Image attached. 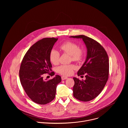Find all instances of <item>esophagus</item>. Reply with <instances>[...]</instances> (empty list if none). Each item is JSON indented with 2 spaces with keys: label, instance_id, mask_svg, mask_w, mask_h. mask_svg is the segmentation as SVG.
<instances>
[{
  "label": "esophagus",
  "instance_id": "1",
  "mask_svg": "<svg viewBox=\"0 0 128 128\" xmlns=\"http://www.w3.org/2000/svg\"><path fill=\"white\" fill-rule=\"evenodd\" d=\"M68 78V77H67L66 76H62V80H66V79H67Z\"/></svg>",
  "mask_w": 128,
  "mask_h": 128
}]
</instances>
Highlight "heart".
<instances>
[{"instance_id": "heart-1", "label": "heart", "mask_w": 128, "mask_h": 128, "mask_svg": "<svg viewBox=\"0 0 128 128\" xmlns=\"http://www.w3.org/2000/svg\"><path fill=\"white\" fill-rule=\"evenodd\" d=\"M60 48L64 52L70 55L71 60L73 61H79L83 56L82 50L78 48L75 43L72 42L68 41L64 42L60 46ZM59 57L60 54L57 51L55 50H51L49 58L52 64L56 65L58 63ZM74 68V66L73 65L63 64L56 68V72L62 75L68 76L72 73Z\"/></svg>"}]
</instances>
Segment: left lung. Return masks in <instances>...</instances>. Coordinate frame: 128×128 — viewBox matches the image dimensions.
Returning <instances> with one entry per match:
<instances>
[{"mask_svg":"<svg viewBox=\"0 0 128 128\" xmlns=\"http://www.w3.org/2000/svg\"><path fill=\"white\" fill-rule=\"evenodd\" d=\"M70 38L82 39L87 48L86 60L77 72L78 76L85 75L81 81L73 77V96L76 99L88 102L96 98L104 88L108 78L109 59L104 47L97 41L83 35Z\"/></svg>","mask_w":128,"mask_h":128,"instance_id":"left-lung-1","label":"left lung"}]
</instances>
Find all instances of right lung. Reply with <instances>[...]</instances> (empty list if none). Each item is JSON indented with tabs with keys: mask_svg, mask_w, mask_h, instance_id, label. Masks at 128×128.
Returning a JSON list of instances; mask_svg holds the SVG:
<instances>
[{
	"mask_svg": "<svg viewBox=\"0 0 128 128\" xmlns=\"http://www.w3.org/2000/svg\"><path fill=\"white\" fill-rule=\"evenodd\" d=\"M57 40L55 38L39 40L28 49L20 64L19 77L22 86L28 97L39 104H46L54 99L56 86L62 81L58 75L51 80L43 79L44 74L52 71L49 56ZM50 74L53 76L55 73Z\"/></svg>",
	"mask_w": 128,
	"mask_h": 128,
	"instance_id": "right-lung-1",
	"label": "right lung"
}]
</instances>
